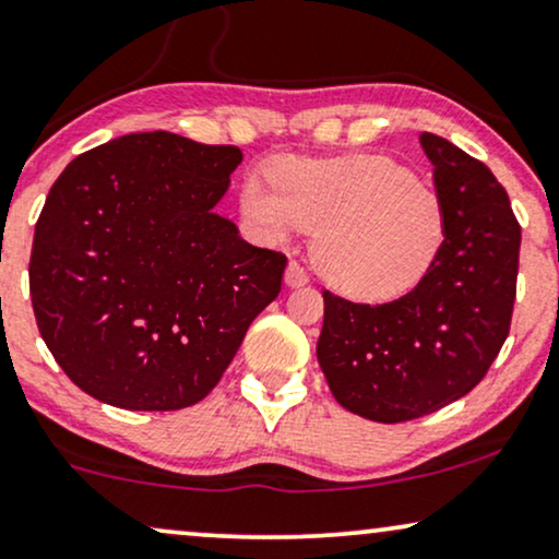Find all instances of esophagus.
Here are the masks:
<instances>
[{
  "label": "esophagus",
  "mask_w": 559,
  "mask_h": 559,
  "mask_svg": "<svg viewBox=\"0 0 559 559\" xmlns=\"http://www.w3.org/2000/svg\"><path fill=\"white\" fill-rule=\"evenodd\" d=\"M286 284L292 288H299V286L309 284L307 271H304V267L296 263V260H292V263H288V267H286Z\"/></svg>",
  "instance_id": "34e87169"
}]
</instances>
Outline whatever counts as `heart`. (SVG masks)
Listing matches in <instances>:
<instances>
[{"mask_svg":"<svg viewBox=\"0 0 559 559\" xmlns=\"http://www.w3.org/2000/svg\"><path fill=\"white\" fill-rule=\"evenodd\" d=\"M239 203L271 239L317 231V271L337 292L366 301L409 292L447 239L441 195L381 154L286 159L273 167V182L245 178Z\"/></svg>","mask_w":559,"mask_h":559,"instance_id":"b5f03b06","label":"heart"}]
</instances>
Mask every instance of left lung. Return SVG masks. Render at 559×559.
Instances as JSON below:
<instances>
[{
  "label": "left lung",
  "instance_id": "8db88e82",
  "mask_svg": "<svg viewBox=\"0 0 559 559\" xmlns=\"http://www.w3.org/2000/svg\"><path fill=\"white\" fill-rule=\"evenodd\" d=\"M447 239L413 292L356 304L324 292L317 358L345 409L377 423L436 413L475 390L503 348L515 301L521 227L485 162L423 133Z\"/></svg>",
  "mask_w": 559,
  "mask_h": 559
}]
</instances>
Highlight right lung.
<instances>
[{
	"label": "right lung",
	"instance_id": "obj_1",
	"mask_svg": "<svg viewBox=\"0 0 559 559\" xmlns=\"http://www.w3.org/2000/svg\"><path fill=\"white\" fill-rule=\"evenodd\" d=\"M242 152L169 131L80 154L35 224L31 299L63 373L105 405L180 409L214 390L286 255L214 206Z\"/></svg>",
	"mask_w": 559,
	"mask_h": 559
}]
</instances>
